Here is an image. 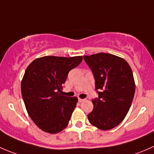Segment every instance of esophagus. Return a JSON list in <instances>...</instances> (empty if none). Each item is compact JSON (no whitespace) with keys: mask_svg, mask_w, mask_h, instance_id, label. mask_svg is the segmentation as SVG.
<instances>
[{"mask_svg":"<svg viewBox=\"0 0 154 154\" xmlns=\"http://www.w3.org/2000/svg\"><path fill=\"white\" fill-rule=\"evenodd\" d=\"M84 101H85V99H80V98H79V102H83Z\"/></svg>","mask_w":154,"mask_h":154,"instance_id":"obj_1","label":"esophagus"}]
</instances>
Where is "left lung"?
Segmentation results:
<instances>
[{
    "mask_svg": "<svg viewBox=\"0 0 154 154\" xmlns=\"http://www.w3.org/2000/svg\"><path fill=\"white\" fill-rule=\"evenodd\" d=\"M96 81L99 97L92 100L93 110L88 114L90 124L102 131L119 125L129 111L135 82L132 69L123 58L100 53L84 56Z\"/></svg>",
    "mask_w": 154,
    "mask_h": 154,
    "instance_id": "1",
    "label": "left lung"
}]
</instances>
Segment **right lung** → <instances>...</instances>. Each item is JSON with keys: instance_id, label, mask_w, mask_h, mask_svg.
I'll use <instances>...</instances> for the list:
<instances>
[{"instance_id": "right-lung-1", "label": "right lung", "mask_w": 154, "mask_h": 154, "mask_svg": "<svg viewBox=\"0 0 154 154\" xmlns=\"http://www.w3.org/2000/svg\"><path fill=\"white\" fill-rule=\"evenodd\" d=\"M82 56H44L26 68L21 94L31 119L44 132L57 134L67 126L78 102L76 97L62 96V85Z\"/></svg>"}]
</instances>
